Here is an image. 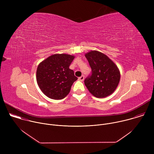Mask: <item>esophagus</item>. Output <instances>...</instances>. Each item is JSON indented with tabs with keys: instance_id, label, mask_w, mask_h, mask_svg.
<instances>
[{
	"instance_id": "esophagus-1",
	"label": "esophagus",
	"mask_w": 154,
	"mask_h": 154,
	"mask_svg": "<svg viewBox=\"0 0 154 154\" xmlns=\"http://www.w3.org/2000/svg\"><path fill=\"white\" fill-rule=\"evenodd\" d=\"M84 79H85V77H84V76L83 75H82V76H81V77H79V81H80V82H83V80H84Z\"/></svg>"
}]
</instances>
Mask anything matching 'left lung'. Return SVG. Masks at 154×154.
<instances>
[{"label": "left lung", "mask_w": 154, "mask_h": 154, "mask_svg": "<svg viewBox=\"0 0 154 154\" xmlns=\"http://www.w3.org/2000/svg\"><path fill=\"white\" fill-rule=\"evenodd\" d=\"M85 55L92 70L91 75L84 81L88 90L97 98L111 95L120 81L118 66L105 54L97 51H91Z\"/></svg>", "instance_id": "left-lung-1"}]
</instances>
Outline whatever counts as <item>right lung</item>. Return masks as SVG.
<instances>
[{
    "label": "right lung",
    "mask_w": 154,
    "mask_h": 154,
    "mask_svg": "<svg viewBox=\"0 0 154 154\" xmlns=\"http://www.w3.org/2000/svg\"><path fill=\"white\" fill-rule=\"evenodd\" d=\"M75 57L65 54L51 55L41 61L36 70V82L41 91L48 97L60 100L70 92L77 80L69 66Z\"/></svg>",
    "instance_id": "1"
}]
</instances>
